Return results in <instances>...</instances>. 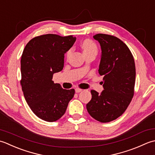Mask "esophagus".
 Segmentation results:
<instances>
[{"instance_id": "1", "label": "esophagus", "mask_w": 155, "mask_h": 155, "mask_svg": "<svg viewBox=\"0 0 155 155\" xmlns=\"http://www.w3.org/2000/svg\"><path fill=\"white\" fill-rule=\"evenodd\" d=\"M75 92H76V93H80V92H81V91H83V89H81V88L77 87V88H75Z\"/></svg>"}]
</instances>
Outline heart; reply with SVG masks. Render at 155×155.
I'll return each mask as SVG.
<instances>
[{
    "label": "heart",
    "instance_id": "b5f03b06",
    "mask_svg": "<svg viewBox=\"0 0 155 155\" xmlns=\"http://www.w3.org/2000/svg\"><path fill=\"white\" fill-rule=\"evenodd\" d=\"M81 47L83 49L84 54H88V53H97V47L96 43L91 40H85L81 43ZM72 50L69 49L66 53V56L68 58L70 56Z\"/></svg>",
    "mask_w": 155,
    "mask_h": 155
}]
</instances>
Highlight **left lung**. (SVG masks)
Returning <instances> with one entry per match:
<instances>
[{
	"label": "left lung",
	"instance_id": "8db88e82",
	"mask_svg": "<svg viewBox=\"0 0 155 155\" xmlns=\"http://www.w3.org/2000/svg\"><path fill=\"white\" fill-rule=\"evenodd\" d=\"M93 37L102 49L98 71L104 77V90L100 94L91 90V99L86 108L93 118L106 123L120 117L133 97L135 63L128 46L118 38L102 33Z\"/></svg>",
	"mask_w": 155,
	"mask_h": 155
}]
</instances>
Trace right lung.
<instances>
[{"label": "right lung", "instance_id": "right-lung-1", "mask_svg": "<svg viewBox=\"0 0 155 155\" xmlns=\"http://www.w3.org/2000/svg\"><path fill=\"white\" fill-rule=\"evenodd\" d=\"M76 38L46 34L30 40L21 60V85L25 100L37 117L55 122L64 114L75 90L63 89L52 81L53 74L61 71L64 54Z\"/></svg>", "mask_w": 155, "mask_h": 155}]
</instances>
